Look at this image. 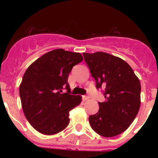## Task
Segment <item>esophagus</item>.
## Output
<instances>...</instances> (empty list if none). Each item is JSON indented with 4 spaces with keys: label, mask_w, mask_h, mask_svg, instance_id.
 Here are the masks:
<instances>
[{
    "label": "esophagus",
    "mask_w": 158,
    "mask_h": 158,
    "mask_svg": "<svg viewBox=\"0 0 158 158\" xmlns=\"http://www.w3.org/2000/svg\"><path fill=\"white\" fill-rule=\"evenodd\" d=\"M89 99V97L88 96H82V100L83 101H86Z\"/></svg>",
    "instance_id": "obj_1"
}]
</instances>
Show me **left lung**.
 <instances>
[{"instance_id":"1","label":"left lung","mask_w":158,"mask_h":158,"mask_svg":"<svg viewBox=\"0 0 158 158\" xmlns=\"http://www.w3.org/2000/svg\"><path fill=\"white\" fill-rule=\"evenodd\" d=\"M97 88H105L106 101L99 102V111L89 117L98 135L111 137L120 135L131 124L140 107L141 86L130 65L107 52H83Z\"/></svg>"}]
</instances>
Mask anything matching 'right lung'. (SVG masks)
Segmentation results:
<instances>
[{
	"label": "right lung",
	"instance_id": "obj_1",
	"mask_svg": "<svg viewBox=\"0 0 158 158\" xmlns=\"http://www.w3.org/2000/svg\"><path fill=\"white\" fill-rule=\"evenodd\" d=\"M83 60L79 52L56 49L29 66L19 87L21 106L30 125L40 133L52 135L68 126L69 112L81 97L70 94L69 73ZM66 89V93L63 90Z\"/></svg>",
	"mask_w": 158,
	"mask_h": 158
}]
</instances>
